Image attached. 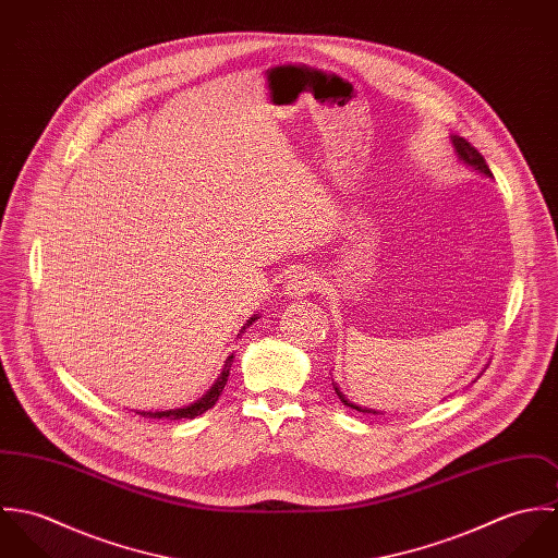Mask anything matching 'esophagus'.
<instances>
[{
  "label": "esophagus",
  "instance_id": "1",
  "mask_svg": "<svg viewBox=\"0 0 558 558\" xmlns=\"http://www.w3.org/2000/svg\"><path fill=\"white\" fill-rule=\"evenodd\" d=\"M316 288H318V279H316L310 270L296 268V270L288 277L286 294H288L290 299H303V296L312 294Z\"/></svg>",
  "mask_w": 558,
  "mask_h": 558
}]
</instances>
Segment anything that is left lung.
<instances>
[{"label": "left lung", "mask_w": 558, "mask_h": 558, "mask_svg": "<svg viewBox=\"0 0 558 558\" xmlns=\"http://www.w3.org/2000/svg\"><path fill=\"white\" fill-rule=\"evenodd\" d=\"M451 142H453V148H456V155H458V159L462 160L464 165H469V167H473L475 171L478 173H483V175H487V178H492V171H489V167H487V162L485 159L478 155V150H475L464 137H458V135H451ZM332 389H335V393L339 396L341 399V403L343 405H350V408H354V410H359V412H367V414H380V410H374V408H363V405H356V403H352V401H348V399L343 398V393L339 391V387L332 383Z\"/></svg>", "instance_id": "left-lung-1"}]
</instances>
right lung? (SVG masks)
Masks as SVG:
<instances>
[{"instance_id": "add662e5", "label": "right lung", "mask_w": 558, "mask_h": 558, "mask_svg": "<svg viewBox=\"0 0 558 558\" xmlns=\"http://www.w3.org/2000/svg\"><path fill=\"white\" fill-rule=\"evenodd\" d=\"M255 319H257V314L242 326V330H244L251 322H255ZM242 330H240V332H242ZM232 363H234V354H230V356H228V361H226V367H223L221 376L217 378V383L208 389V393H206L204 398H199L197 401H193V403L184 405V408H175V410H159V412H146V410H140L137 414H142V416H146V418H169V421H178V418H195V416L204 414L208 408H213V405L217 403V399L221 398V393H223V389H226V385H228V376H230Z\"/></svg>"}]
</instances>
